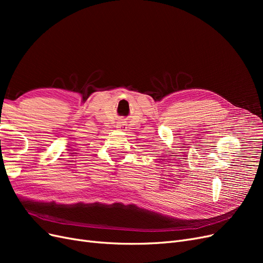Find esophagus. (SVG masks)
I'll return each mask as SVG.
<instances>
[{"label":"esophagus","mask_w":263,"mask_h":263,"mask_svg":"<svg viewBox=\"0 0 263 263\" xmlns=\"http://www.w3.org/2000/svg\"><path fill=\"white\" fill-rule=\"evenodd\" d=\"M125 125L124 124H122V123H119V125H118V128H122V127H124Z\"/></svg>","instance_id":"obj_1"}]
</instances>
